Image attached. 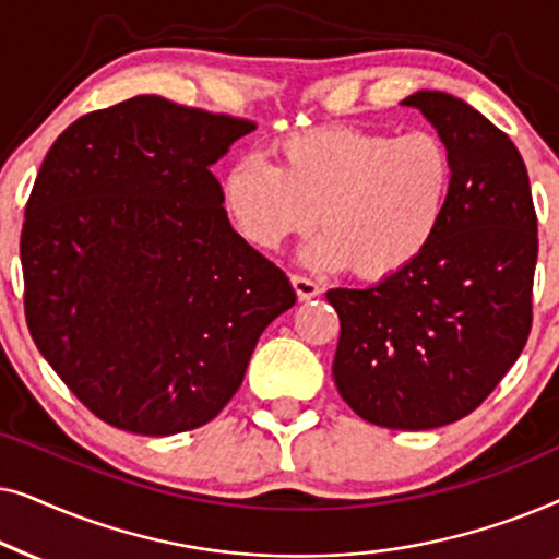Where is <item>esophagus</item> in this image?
<instances>
[{
    "label": "esophagus",
    "instance_id": "esophagus-1",
    "mask_svg": "<svg viewBox=\"0 0 559 559\" xmlns=\"http://www.w3.org/2000/svg\"><path fill=\"white\" fill-rule=\"evenodd\" d=\"M293 287L297 293V300H312V297H318L323 293V285H318V282H312L308 277H300V274H293Z\"/></svg>",
    "mask_w": 559,
    "mask_h": 559
}]
</instances>
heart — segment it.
<instances>
[{
    "instance_id": "b5f03b06",
    "label": "heart",
    "mask_w": 559,
    "mask_h": 559,
    "mask_svg": "<svg viewBox=\"0 0 559 559\" xmlns=\"http://www.w3.org/2000/svg\"><path fill=\"white\" fill-rule=\"evenodd\" d=\"M277 165L243 155L221 178V203L251 247L274 251L305 241L318 272L354 266L364 280L394 277L438 236L453 195V152L435 132L320 127L274 142Z\"/></svg>"
}]
</instances>
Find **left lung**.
Masks as SVG:
<instances>
[{
  "mask_svg": "<svg viewBox=\"0 0 559 559\" xmlns=\"http://www.w3.org/2000/svg\"><path fill=\"white\" fill-rule=\"evenodd\" d=\"M417 109L453 152L448 216L423 257L364 289H328L341 318L335 386L366 423L432 430L471 415L532 328L537 213L514 142L442 91Z\"/></svg>",
  "mask_w": 559,
  "mask_h": 559,
  "instance_id": "8db88e82",
  "label": "left lung"
}]
</instances>
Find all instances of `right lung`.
Segmentation results:
<instances>
[{
  "label": "right lung",
  "mask_w": 559,
  "mask_h": 559,
  "mask_svg": "<svg viewBox=\"0 0 559 559\" xmlns=\"http://www.w3.org/2000/svg\"><path fill=\"white\" fill-rule=\"evenodd\" d=\"M247 119L134 96L73 121L29 193L20 259L35 346L104 423L195 430L297 300L228 224L211 167Z\"/></svg>",
  "instance_id": "add662e5"
}]
</instances>
